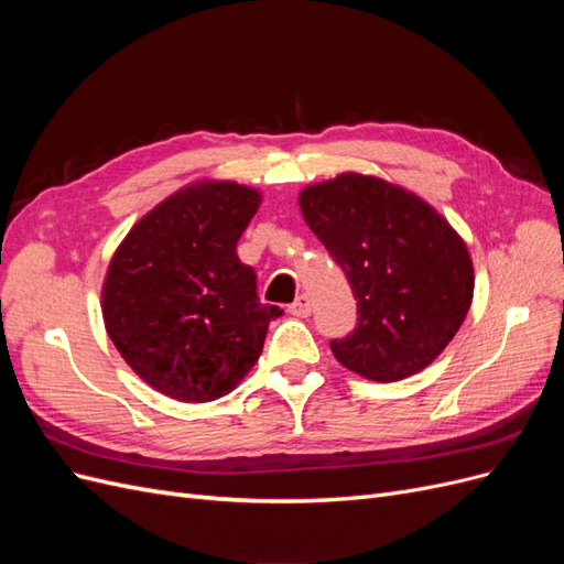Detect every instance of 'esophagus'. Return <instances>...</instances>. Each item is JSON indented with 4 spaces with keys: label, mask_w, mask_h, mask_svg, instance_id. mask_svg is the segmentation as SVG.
<instances>
[{
    "label": "esophagus",
    "mask_w": 564,
    "mask_h": 564,
    "mask_svg": "<svg viewBox=\"0 0 564 564\" xmlns=\"http://www.w3.org/2000/svg\"><path fill=\"white\" fill-rule=\"evenodd\" d=\"M313 311V301L308 294H299L296 301L289 305V313L296 315V317H308Z\"/></svg>",
    "instance_id": "esophagus-1"
}]
</instances>
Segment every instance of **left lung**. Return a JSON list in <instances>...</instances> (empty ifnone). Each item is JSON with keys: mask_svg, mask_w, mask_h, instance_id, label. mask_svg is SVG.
Masks as SVG:
<instances>
[{"mask_svg": "<svg viewBox=\"0 0 564 564\" xmlns=\"http://www.w3.org/2000/svg\"><path fill=\"white\" fill-rule=\"evenodd\" d=\"M299 207L357 299L355 332L332 340L336 360L377 383L435 362L475 289L468 247L449 220L406 187L357 172L305 185Z\"/></svg>", "mask_w": 564, "mask_h": 564, "instance_id": "left-lung-1", "label": "left lung"}]
</instances>
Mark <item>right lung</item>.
Masks as SVG:
<instances>
[{"label": "right lung", "mask_w": 564, "mask_h": 564, "mask_svg": "<svg viewBox=\"0 0 564 564\" xmlns=\"http://www.w3.org/2000/svg\"><path fill=\"white\" fill-rule=\"evenodd\" d=\"M263 202L235 181L202 178L162 199L115 249L100 311L124 362L162 395L212 402L259 362L268 322L237 240Z\"/></svg>", "instance_id": "obj_1"}]
</instances>
